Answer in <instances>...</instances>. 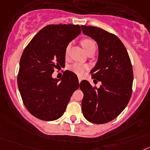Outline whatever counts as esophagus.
<instances>
[{
  "mask_svg": "<svg viewBox=\"0 0 150 150\" xmlns=\"http://www.w3.org/2000/svg\"><path fill=\"white\" fill-rule=\"evenodd\" d=\"M78 79H79V83H80L81 81H82V78H81V76H79V77H78Z\"/></svg>",
  "mask_w": 150,
  "mask_h": 150,
  "instance_id": "1",
  "label": "esophagus"
}]
</instances>
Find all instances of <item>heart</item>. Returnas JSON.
<instances>
[{
	"label": "heart",
	"mask_w": 150,
	"mask_h": 150,
	"mask_svg": "<svg viewBox=\"0 0 150 150\" xmlns=\"http://www.w3.org/2000/svg\"><path fill=\"white\" fill-rule=\"evenodd\" d=\"M81 44H82L83 47L87 53L92 50H95L96 49V43L94 41H93L92 39L90 38H84L81 41ZM70 47H71V43L67 44V46L66 47L65 49V54L67 57L69 53ZM88 69V66L85 64H82V63H79V62H76L74 64L71 65L69 67V69L71 71H73L74 73L77 74V75H81L84 72L86 69Z\"/></svg>",
	"instance_id": "b5f03b06"
}]
</instances>
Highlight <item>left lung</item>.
Instances as JSON below:
<instances>
[{
  "mask_svg": "<svg viewBox=\"0 0 150 150\" xmlns=\"http://www.w3.org/2000/svg\"><path fill=\"white\" fill-rule=\"evenodd\" d=\"M81 28L84 35L97 43L98 60L91 73L93 79L102 83L97 88L88 81H81L82 112L90 122L107 123L123 111L131 99L132 65L125 47L116 35L97 27L81 25Z\"/></svg>",
  "mask_w": 150,
  "mask_h": 150,
  "instance_id": "left-lung-1",
  "label": "left lung"
}]
</instances>
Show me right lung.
I'll return each mask as SVG.
<instances>
[{"label": "right lung", "mask_w": 150, "mask_h": 150, "mask_svg": "<svg viewBox=\"0 0 150 150\" xmlns=\"http://www.w3.org/2000/svg\"><path fill=\"white\" fill-rule=\"evenodd\" d=\"M79 25H48L25 48L17 77L23 103L32 115L54 121L66 111L71 95L79 87L78 77L66 70L53 79L55 68L65 66V49L81 33Z\"/></svg>", "instance_id": "right-lung-1"}]
</instances>
